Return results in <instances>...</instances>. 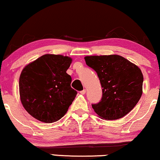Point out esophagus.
<instances>
[{"label":"esophagus","mask_w":160,"mask_h":160,"mask_svg":"<svg viewBox=\"0 0 160 160\" xmlns=\"http://www.w3.org/2000/svg\"><path fill=\"white\" fill-rule=\"evenodd\" d=\"M86 93V89H83V90H82V91H80V94H82V95H84Z\"/></svg>","instance_id":"1"}]
</instances>
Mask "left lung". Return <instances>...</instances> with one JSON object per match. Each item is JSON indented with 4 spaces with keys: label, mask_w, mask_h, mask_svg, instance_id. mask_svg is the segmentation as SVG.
Masks as SVG:
<instances>
[{
    "label": "left lung",
    "mask_w": 160,
    "mask_h": 160,
    "mask_svg": "<svg viewBox=\"0 0 160 160\" xmlns=\"http://www.w3.org/2000/svg\"><path fill=\"white\" fill-rule=\"evenodd\" d=\"M86 65L96 71L102 98L92 107L100 118L114 120L129 113L142 95L141 69L119 55L86 56Z\"/></svg>",
    "instance_id": "1"
}]
</instances>
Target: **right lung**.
I'll return each mask as SVG.
<instances>
[{
    "label": "right lung",
    "mask_w": 160,
    "mask_h": 160,
    "mask_svg": "<svg viewBox=\"0 0 160 160\" xmlns=\"http://www.w3.org/2000/svg\"><path fill=\"white\" fill-rule=\"evenodd\" d=\"M72 58L45 54L28 64L19 77L20 100L34 118L46 123L59 120L76 97L66 73Z\"/></svg>",
    "instance_id": "right-lung-1"
}]
</instances>
